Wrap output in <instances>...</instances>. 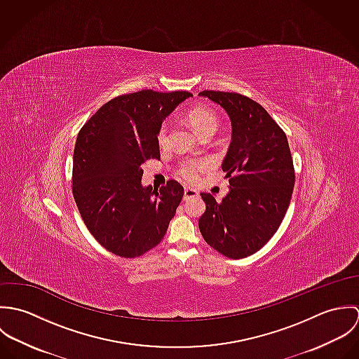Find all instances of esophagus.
<instances>
[{
  "instance_id": "34e87169",
  "label": "esophagus",
  "mask_w": 359,
  "mask_h": 359,
  "mask_svg": "<svg viewBox=\"0 0 359 359\" xmlns=\"http://www.w3.org/2000/svg\"><path fill=\"white\" fill-rule=\"evenodd\" d=\"M199 195V192L196 191V189H194V188H185V191H184V201H188V199H191V198H196Z\"/></svg>"
}]
</instances>
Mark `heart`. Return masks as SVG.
I'll return each instance as SVG.
<instances>
[{"label":"heart","instance_id":"obj_1","mask_svg":"<svg viewBox=\"0 0 359 359\" xmlns=\"http://www.w3.org/2000/svg\"><path fill=\"white\" fill-rule=\"evenodd\" d=\"M188 118L191 126L199 135H203L205 133H215L218 128V117L215 111L205 106L192 109L188 113ZM168 133L170 123L163 121L157 133V142L160 144V147H164L168 142ZM205 167V163L202 160H184L178 167V174L185 181H195Z\"/></svg>","mask_w":359,"mask_h":359}]
</instances>
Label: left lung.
Segmentation results:
<instances>
[{
	"mask_svg": "<svg viewBox=\"0 0 359 359\" xmlns=\"http://www.w3.org/2000/svg\"><path fill=\"white\" fill-rule=\"evenodd\" d=\"M219 104L232 127L231 145L222 170L229 192L218 203L202 194L205 214L199 229L205 242L229 258L258 252L278 231L294 187V168L287 138L268 111L235 93L202 91Z\"/></svg>",
	"mask_w": 359,
	"mask_h": 359,
	"instance_id": "left-lung-1",
	"label": "left lung"
}]
</instances>
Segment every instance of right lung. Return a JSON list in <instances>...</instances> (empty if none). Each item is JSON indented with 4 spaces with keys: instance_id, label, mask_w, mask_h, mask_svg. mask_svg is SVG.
Here are the masks:
<instances>
[{
    "instance_id": "obj_1",
    "label": "right lung",
    "mask_w": 359,
    "mask_h": 359,
    "mask_svg": "<svg viewBox=\"0 0 359 359\" xmlns=\"http://www.w3.org/2000/svg\"><path fill=\"white\" fill-rule=\"evenodd\" d=\"M192 94L142 90L104 103L80 130L73 154V196L93 236L113 255L142 256L164 238L184 196L174 180L142 185V164L160 160L163 120Z\"/></svg>"
}]
</instances>
